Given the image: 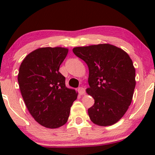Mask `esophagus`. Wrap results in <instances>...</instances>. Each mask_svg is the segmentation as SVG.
Listing matches in <instances>:
<instances>
[{
	"label": "esophagus",
	"mask_w": 155,
	"mask_h": 155,
	"mask_svg": "<svg viewBox=\"0 0 155 155\" xmlns=\"http://www.w3.org/2000/svg\"><path fill=\"white\" fill-rule=\"evenodd\" d=\"M78 92H79V93L80 95H84L85 94V89L83 88V87H79L78 89Z\"/></svg>",
	"instance_id": "obj_1"
}]
</instances>
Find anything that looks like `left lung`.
Wrapping results in <instances>:
<instances>
[{
    "label": "left lung",
    "mask_w": 155,
    "mask_h": 155,
    "mask_svg": "<svg viewBox=\"0 0 155 155\" xmlns=\"http://www.w3.org/2000/svg\"><path fill=\"white\" fill-rule=\"evenodd\" d=\"M89 68L88 95L95 104L88 109L93 123L100 126L115 124L124 116L133 99L136 70L124 50L108 44L73 49Z\"/></svg>",
    "instance_id": "8db88e82"
}]
</instances>
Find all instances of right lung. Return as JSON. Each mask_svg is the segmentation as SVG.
<instances>
[{"label":"right lung","mask_w":155,"mask_h":155,"mask_svg":"<svg viewBox=\"0 0 155 155\" xmlns=\"http://www.w3.org/2000/svg\"><path fill=\"white\" fill-rule=\"evenodd\" d=\"M68 49L43 47L28 54L21 63L18 83L22 98L32 117L47 128L67 122L71 107L77 98L74 90L65 87L59 72Z\"/></svg>","instance_id":"right-lung-1"}]
</instances>
